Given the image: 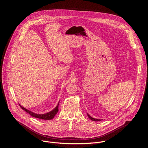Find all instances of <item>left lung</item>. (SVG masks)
Wrapping results in <instances>:
<instances>
[{
    "label": "left lung",
    "mask_w": 148,
    "mask_h": 148,
    "mask_svg": "<svg viewBox=\"0 0 148 148\" xmlns=\"http://www.w3.org/2000/svg\"><path fill=\"white\" fill-rule=\"evenodd\" d=\"M19 106H20V107L21 108L23 109V110H25V111H26L27 113H29V114L30 115H31L32 116H33V117H34V118H39V119H47V120L52 119L54 117L55 115L57 113V112H58V106H57V107H56V108L54 110H53L52 111H51V112H49V113H47V114H42V115H40V114L38 115V114H34V113H33V112H32L29 111L28 110L25 108L23 107L22 106H21V105H20V104H19ZM89 118L92 120L91 117L90 116H89Z\"/></svg>",
    "instance_id": "left-lung-1"
}]
</instances>
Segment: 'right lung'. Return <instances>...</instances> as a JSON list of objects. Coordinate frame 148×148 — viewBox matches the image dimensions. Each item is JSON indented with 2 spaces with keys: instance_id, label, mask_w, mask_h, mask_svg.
<instances>
[{
  "instance_id": "add662e5",
  "label": "right lung",
  "mask_w": 148,
  "mask_h": 148,
  "mask_svg": "<svg viewBox=\"0 0 148 148\" xmlns=\"http://www.w3.org/2000/svg\"><path fill=\"white\" fill-rule=\"evenodd\" d=\"M91 119H92V121H99V120H98V119H95V118H92V117H91Z\"/></svg>"
}]
</instances>
